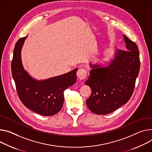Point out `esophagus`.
Segmentation results:
<instances>
[{
    "mask_svg": "<svg viewBox=\"0 0 152 152\" xmlns=\"http://www.w3.org/2000/svg\"><path fill=\"white\" fill-rule=\"evenodd\" d=\"M87 72L84 68L79 69L76 73L77 77L80 80L85 79L87 77Z\"/></svg>",
    "mask_w": 152,
    "mask_h": 152,
    "instance_id": "esophagus-1",
    "label": "esophagus"
}]
</instances>
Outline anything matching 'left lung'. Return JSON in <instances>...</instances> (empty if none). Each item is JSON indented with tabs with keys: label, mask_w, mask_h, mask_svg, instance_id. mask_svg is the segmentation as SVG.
I'll return each mask as SVG.
<instances>
[{
	"label": "left lung",
	"mask_w": 152,
	"mask_h": 152,
	"mask_svg": "<svg viewBox=\"0 0 152 152\" xmlns=\"http://www.w3.org/2000/svg\"><path fill=\"white\" fill-rule=\"evenodd\" d=\"M126 50L115 51L113 59L104 66L91 64L85 84L91 88L86 101L88 108L97 115H107L126 104L130 99L138 76L140 61L137 45L123 34Z\"/></svg>",
	"instance_id": "left-lung-1"
}]
</instances>
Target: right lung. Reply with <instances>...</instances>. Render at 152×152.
Returning <instances> with one entry per match:
<instances>
[{
    "label": "right lung",
    "instance_id": "add662e5",
    "mask_svg": "<svg viewBox=\"0 0 152 152\" xmlns=\"http://www.w3.org/2000/svg\"><path fill=\"white\" fill-rule=\"evenodd\" d=\"M26 37L20 39L15 45L11 62V72L19 98L23 104L33 112L43 116H53L61 110L64 91L73 85L78 68L44 80L32 77L23 66L21 51Z\"/></svg>",
    "mask_w": 152,
    "mask_h": 152
}]
</instances>
